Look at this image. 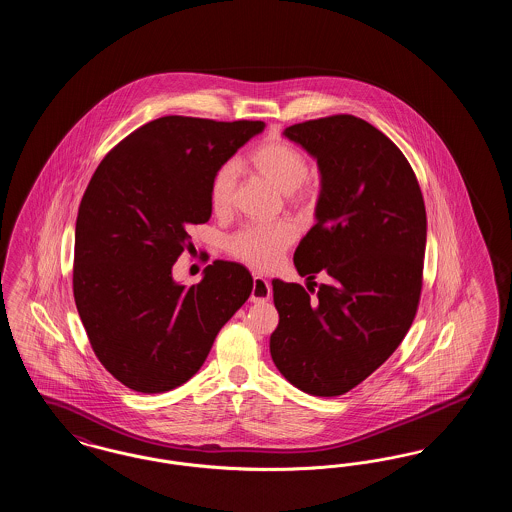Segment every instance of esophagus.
Segmentation results:
<instances>
[{"label":"esophagus","instance_id":"esophagus-1","mask_svg":"<svg viewBox=\"0 0 512 512\" xmlns=\"http://www.w3.org/2000/svg\"><path fill=\"white\" fill-rule=\"evenodd\" d=\"M270 297V286H268L267 278H263L261 274L253 276V290H251V301L253 303H263Z\"/></svg>","mask_w":512,"mask_h":512}]
</instances>
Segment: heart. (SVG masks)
I'll return each instance as SVG.
<instances>
[{
	"mask_svg": "<svg viewBox=\"0 0 512 512\" xmlns=\"http://www.w3.org/2000/svg\"><path fill=\"white\" fill-rule=\"evenodd\" d=\"M247 165L267 178L278 190L286 192L288 199L299 207H313L317 203V184L309 178L307 155L286 140H267L251 149ZM238 167L228 161L217 167L209 180V205L215 215H226L236 197ZM297 228L290 220L245 224L224 242L226 251L255 268L272 267L282 253L295 242Z\"/></svg>",
	"mask_w": 512,
	"mask_h": 512,
	"instance_id": "1",
	"label": "heart"
}]
</instances>
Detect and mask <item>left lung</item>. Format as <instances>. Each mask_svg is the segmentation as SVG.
I'll use <instances>...</instances> for the list:
<instances>
[{"mask_svg": "<svg viewBox=\"0 0 512 512\" xmlns=\"http://www.w3.org/2000/svg\"><path fill=\"white\" fill-rule=\"evenodd\" d=\"M322 174L317 224L297 245L307 286L272 280L280 315L270 355L305 393L343 395L359 386L413 324L426 251V207L401 149L372 124L332 115L288 126Z\"/></svg>", "mask_w": 512, "mask_h": 512, "instance_id": "8db88e82", "label": "left lung"}]
</instances>
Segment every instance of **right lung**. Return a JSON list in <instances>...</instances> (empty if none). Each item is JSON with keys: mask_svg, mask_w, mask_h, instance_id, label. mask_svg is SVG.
<instances>
[{"mask_svg": "<svg viewBox=\"0 0 512 512\" xmlns=\"http://www.w3.org/2000/svg\"><path fill=\"white\" fill-rule=\"evenodd\" d=\"M263 128L161 117L94 172L76 217L74 303L99 363L122 386L165 393L188 382L251 295L240 263L213 261L190 288L172 280V265L194 247L190 228L211 217L213 172Z\"/></svg>", "mask_w": 512, "mask_h": 512, "instance_id": "add662e5", "label": "right lung"}]
</instances>
